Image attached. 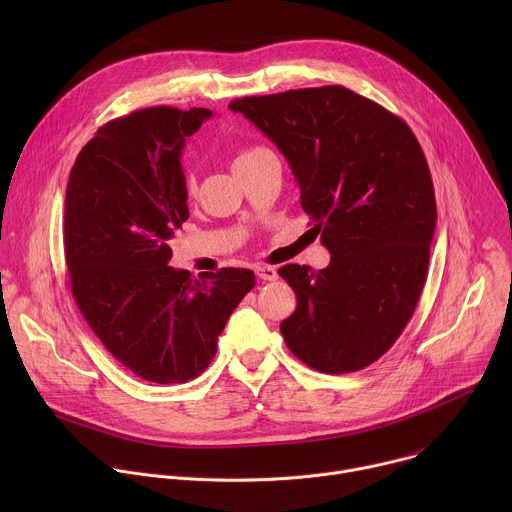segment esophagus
Returning a JSON list of instances; mask_svg holds the SVG:
<instances>
[{
	"label": "esophagus",
	"instance_id": "34e87169",
	"mask_svg": "<svg viewBox=\"0 0 512 512\" xmlns=\"http://www.w3.org/2000/svg\"><path fill=\"white\" fill-rule=\"evenodd\" d=\"M257 277L263 281H275L277 279V269L269 267V265H261L257 267Z\"/></svg>",
	"mask_w": 512,
	"mask_h": 512
}]
</instances>
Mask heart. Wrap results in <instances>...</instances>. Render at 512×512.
<instances>
[{
  "label": "heart",
  "instance_id": "heart-1",
  "mask_svg": "<svg viewBox=\"0 0 512 512\" xmlns=\"http://www.w3.org/2000/svg\"><path fill=\"white\" fill-rule=\"evenodd\" d=\"M267 152H269V150L263 148V145H249V148H243V150L237 152V156H235V160H233V168L243 166V164H247V162H251V160H255V158H259V156H263V154H267ZM184 184H186V190H188V192H192V190L196 188V178H194L192 170H186V172H184Z\"/></svg>",
  "mask_w": 512,
  "mask_h": 512
}]
</instances>
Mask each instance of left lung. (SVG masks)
I'll return each instance as SVG.
<instances>
[{
	"label": "left lung",
	"instance_id": "1",
	"mask_svg": "<svg viewBox=\"0 0 512 512\" xmlns=\"http://www.w3.org/2000/svg\"><path fill=\"white\" fill-rule=\"evenodd\" d=\"M285 156L330 265L279 275L298 308L279 330L287 348L328 375L381 358L411 320L429 267L435 194L409 125L379 103L328 85L229 105Z\"/></svg>",
	"mask_w": 512,
	"mask_h": 512
}]
</instances>
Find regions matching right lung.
<instances>
[{
    "label": "right lung",
    "instance_id": "right-lung-1",
    "mask_svg": "<svg viewBox=\"0 0 512 512\" xmlns=\"http://www.w3.org/2000/svg\"><path fill=\"white\" fill-rule=\"evenodd\" d=\"M212 111L139 109L97 129L70 170L64 259L81 314L139 379H196L229 316L255 285L251 269L192 279L168 265L188 218L182 148Z\"/></svg>",
    "mask_w": 512,
    "mask_h": 512
}]
</instances>
